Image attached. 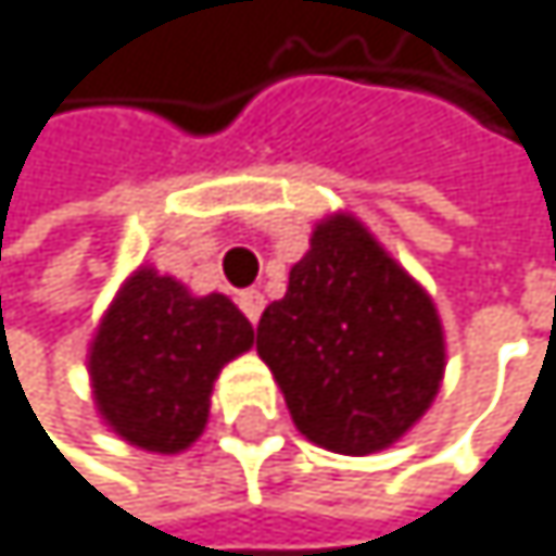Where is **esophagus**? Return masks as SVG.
Instances as JSON below:
<instances>
[{
    "label": "esophagus",
    "mask_w": 556,
    "mask_h": 556,
    "mask_svg": "<svg viewBox=\"0 0 556 556\" xmlns=\"http://www.w3.org/2000/svg\"><path fill=\"white\" fill-rule=\"evenodd\" d=\"M238 305H241V312L248 315V321L257 325V318H262V312H265V294L257 291V288H248V291L238 294Z\"/></svg>",
    "instance_id": "obj_1"
}]
</instances>
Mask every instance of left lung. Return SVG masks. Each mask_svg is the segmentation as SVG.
Masks as SVG:
<instances>
[{"label": "left lung", "instance_id": "obj_1", "mask_svg": "<svg viewBox=\"0 0 556 556\" xmlns=\"http://www.w3.org/2000/svg\"><path fill=\"white\" fill-rule=\"evenodd\" d=\"M257 355L305 440L362 456L395 443L437 399L446 342L426 288L352 214L315 224Z\"/></svg>", "mask_w": 556, "mask_h": 556}]
</instances>
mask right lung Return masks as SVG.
<instances>
[{"label":"right lung","mask_w":556,"mask_h":556,"mask_svg":"<svg viewBox=\"0 0 556 556\" xmlns=\"http://www.w3.org/2000/svg\"><path fill=\"white\" fill-rule=\"evenodd\" d=\"M251 345L254 328L228 294H190L143 265L116 291L86 355L97 413L130 446L180 453L207 426L214 379Z\"/></svg>","instance_id":"1"}]
</instances>
